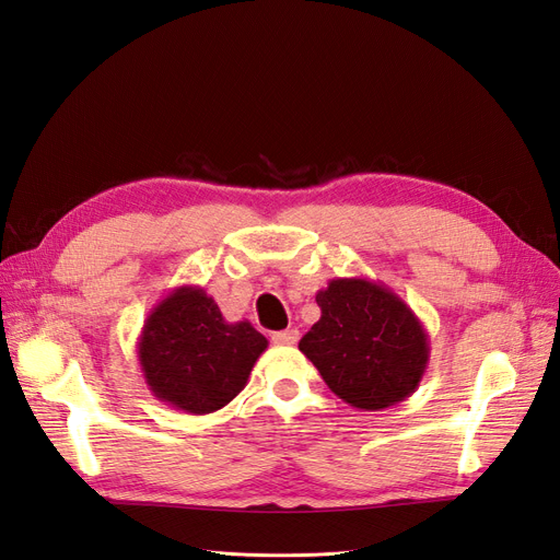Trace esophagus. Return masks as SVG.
<instances>
[{"label":"esophagus","instance_id":"34e87169","mask_svg":"<svg viewBox=\"0 0 560 560\" xmlns=\"http://www.w3.org/2000/svg\"><path fill=\"white\" fill-rule=\"evenodd\" d=\"M299 329H284V331H276L273 336V343H278V346H294L296 341H299Z\"/></svg>","mask_w":560,"mask_h":560}]
</instances>
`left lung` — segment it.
<instances>
[{
  "mask_svg": "<svg viewBox=\"0 0 560 560\" xmlns=\"http://www.w3.org/2000/svg\"><path fill=\"white\" fill-rule=\"evenodd\" d=\"M315 301L322 315L299 350L336 397L381 411L416 393L430 362V338L404 299L374 280L334 278Z\"/></svg>",
  "mask_w": 560,
  "mask_h": 560,
  "instance_id": "1",
  "label": "left lung"
}]
</instances>
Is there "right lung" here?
<instances>
[{
    "label": "right lung",
    "mask_w": 560,
    "mask_h": 560,
    "mask_svg": "<svg viewBox=\"0 0 560 560\" xmlns=\"http://www.w3.org/2000/svg\"><path fill=\"white\" fill-rule=\"evenodd\" d=\"M266 348L247 319L226 322L202 287L182 284L147 315L138 360L151 395L206 416L241 393Z\"/></svg>",
    "instance_id": "1"
}]
</instances>
